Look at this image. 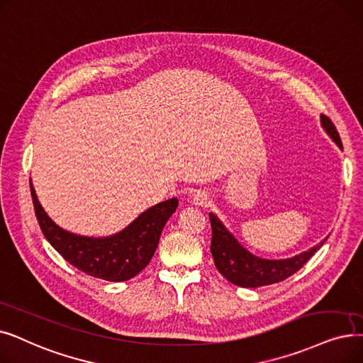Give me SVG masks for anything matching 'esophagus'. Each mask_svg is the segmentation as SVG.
<instances>
[{"label": "esophagus", "mask_w": 363, "mask_h": 363, "mask_svg": "<svg viewBox=\"0 0 363 363\" xmlns=\"http://www.w3.org/2000/svg\"><path fill=\"white\" fill-rule=\"evenodd\" d=\"M208 201H209V196L204 191H197L193 196V204H196V206H206Z\"/></svg>", "instance_id": "obj_1"}]
</instances>
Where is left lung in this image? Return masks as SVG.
<instances>
[{
    "label": "left lung",
    "instance_id": "obj_1",
    "mask_svg": "<svg viewBox=\"0 0 363 363\" xmlns=\"http://www.w3.org/2000/svg\"><path fill=\"white\" fill-rule=\"evenodd\" d=\"M322 128L330 136L334 143L342 148L341 138L335 129L334 123L326 116H320ZM212 225V243L211 252L216 265V270L223 274L233 285L242 288H259L265 285H272L288 279L296 273L301 267L322 247L326 242L323 239L319 245L310 247L306 252H301L292 258L286 259H265L252 255L247 249H245L234 235L224 227V224L213 215L209 213Z\"/></svg>",
    "mask_w": 363,
    "mask_h": 363
}]
</instances>
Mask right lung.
Returning <instances> with one entry per match:
<instances>
[{"label":"right lung","mask_w":363,"mask_h":363,"mask_svg":"<svg viewBox=\"0 0 363 363\" xmlns=\"http://www.w3.org/2000/svg\"><path fill=\"white\" fill-rule=\"evenodd\" d=\"M30 185L35 216L44 238L75 269L108 281H124L143 272L159 246L167 219L178 208V199H169L140 213L132 224L108 238H87L56 225L41 208Z\"/></svg>","instance_id":"right-lung-1"}]
</instances>
